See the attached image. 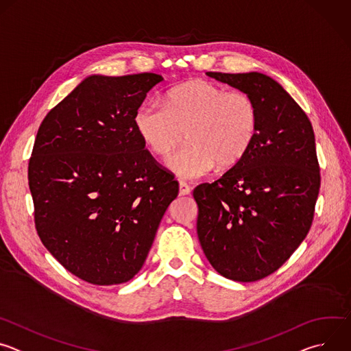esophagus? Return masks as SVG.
<instances>
[{"instance_id":"esophagus-1","label":"esophagus","mask_w":351,"mask_h":351,"mask_svg":"<svg viewBox=\"0 0 351 351\" xmlns=\"http://www.w3.org/2000/svg\"><path fill=\"white\" fill-rule=\"evenodd\" d=\"M179 193L180 195H187L190 193V186L186 182H179Z\"/></svg>"}]
</instances>
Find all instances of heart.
Returning a JSON list of instances; mask_svg holds the SVG:
<instances>
[{"instance_id":"obj_1","label":"heart","mask_w":351,"mask_h":351,"mask_svg":"<svg viewBox=\"0 0 351 351\" xmlns=\"http://www.w3.org/2000/svg\"><path fill=\"white\" fill-rule=\"evenodd\" d=\"M134 128L153 154L168 157L186 133L187 147L167 162L182 179L203 178L219 167L237 164L252 147L258 128L254 99L206 80L168 93L164 106L145 103L134 114Z\"/></svg>"}]
</instances>
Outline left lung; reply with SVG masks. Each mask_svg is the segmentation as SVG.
Returning a JSON list of instances; mask_svg holds the SVG:
<instances>
[{
    "instance_id": "obj_1",
    "label": "left lung",
    "mask_w": 351,
    "mask_h": 351,
    "mask_svg": "<svg viewBox=\"0 0 351 351\" xmlns=\"http://www.w3.org/2000/svg\"><path fill=\"white\" fill-rule=\"evenodd\" d=\"M247 93L258 111L247 154L214 183L198 184L197 234L213 268L236 282L279 269L306 239L321 186L313 125L272 77L207 72Z\"/></svg>"
}]
</instances>
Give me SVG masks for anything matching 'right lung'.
Segmentation results:
<instances>
[{
    "instance_id": "obj_1",
    "label": "right lung",
    "mask_w": 351,
    "mask_h": 351,
    "mask_svg": "<svg viewBox=\"0 0 351 351\" xmlns=\"http://www.w3.org/2000/svg\"><path fill=\"white\" fill-rule=\"evenodd\" d=\"M164 77L91 75L47 114L29 161L40 240L75 276L99 286L143 267L179 183L145 149L134 114Z\"/></svg>"
}]
</instances>
